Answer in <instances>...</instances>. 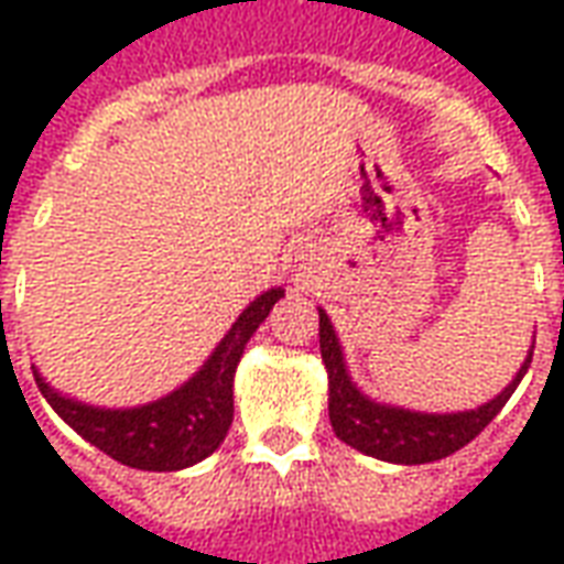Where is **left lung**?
<instances>
[{
	"instance_id": "1",
	"label": "left lung",
	"mask_w": 564,
	"mask_h": 564,
	"mask_svg": "<svg viewBox=\"0 0 564 564\" xmlns=\"http://www.w3.org/2000/svg\"><path fill=\"white\" fill-rule=\"evenodd\" d=\"M319 354H323V362L329 371V420L335 435L366 456L395 462V465L437 462L465 447L496 420L498 411L508 404L513 390L520 387L522 375L532 366V350H529L517 378L510 380L492 402L480 404L474 411L420 414V411H404V408H392V404L371 402L368 395L356 390V383L344 366L338 335L332 329L323 307H319Z\"/></svg>"
}]
</instances>
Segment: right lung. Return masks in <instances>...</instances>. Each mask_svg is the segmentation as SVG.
Instances as JSON below:
<instances>
[{
	"mask_svg": "<svg viewBox=\"0 0 564 564\" xmlns=\"http://www.w3.org/2000/svg\"><path fill=\"white\" fill-rule=\"evenodd\" d=\"M278 299H283L281 286L250 302L245 314L232 323V329L223 335L208 362L184 387L141 408H123V411L93 408L59 395L54 387L44 383L39 371L32 375L56 414L84 441L102 449L105 456L141 471H181L210 456L223 444L235 414V368L241 362L250 335L269 317Z\"/></svg>",
	"mask_w": 564,
	"mask_h": 564,
	"instance_id": "add662e5",
	"label": "right lung"
}]
</instances>
